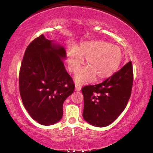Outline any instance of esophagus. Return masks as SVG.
Returning <instances> with one entry per match:
<instances>
[{
    "instance_id": "34e87169",
    "label": "esophagus",
    "mask_w": 153,
    "mask_h": 153,
    "mask_svg": "<svg viewBox=\"0 0 153 153\" xmlns=\"http://www.w3.org/2000/svg\"><path fill=\"white\" fill-rule=\"evenodd\" d=\"M81 89H82V87L79 86V85H76V87H75V90H76V91H80Z\"/></svg>"
}]
</instances>
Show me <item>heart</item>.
<instances>
[{
	"label": "heart",
	"mask_w": 153,
	"mask_h": 153,
	"mask_svg": "<svg viewBox=\"0 0 153 153\" xmlns=\"http://www.w3.org/2000/svg\"><path fill=\"white\" fill-rule=\"evenodd\" d=\"M123 56L120 46L104 40L87 41L67 52L69 69L74 74L81 69L84 59H86L88 67L75 76L79 84L91 82L95 77L101 80L110 77L120 67Z\"/></svg>",
	"instance_id": "heart-1"
}]
</instances>
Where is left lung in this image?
I'll return each mask as SVG.
<instances>
[{
	"instance_id": "left-lung-1",
	"label": "left lung",
	"mask_w": 153,
	"mask_h": 153,
	"mask_svg": "<svg viewBox=\"0 0 153 153\" xmlns=\"http://www.w3.org/2000/svg\"><path fill=\"white\" fill-rule=\"evenodd\" d=\"M132 84L133 69L129 61L100 84L83 87L84 120L99 128L112 123L125 109Z\"/></svg>"
}]
</instances>
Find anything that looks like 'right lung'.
<instances>
[{"instance_id": "1", "label": "right lung", "mask_w": 153, "mask_h": 153, "mask_svg": "<svg viewBox=\"0 0 153 153\" xmlns=\"http://www.w3.org/2000/svg\"><path fill=\"white\" fill-rule=\"evenodd\" d=\"M63 46L42 34L25 50L19 71V92L23 104L33 120L53 125L63 117V105L75 89L65 68Z\"/></svg>"}]
</instances>
